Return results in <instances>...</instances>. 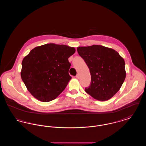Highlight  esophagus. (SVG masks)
Listing matches in <instances>:
<instances>
[{
    "label": "esophagus",
    "mask_w": 146,
    "mask_h": 146,
    "mask_svg": "<svg viewBox=\"0 0 146 146\" xmlns=\"http://www.w3.org/2000/svg\"><path fill=\"white\" fill-rule=\"evenodd\" d=\"M76 76V78L77 79H79V78H80V75H79V74H77Z\"/></svg>",
    "instance_id": "1"
}]
</instances>
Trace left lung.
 Returning <instances> with one entry per match:
<instances>
[{
	"label": "left lung",
	"instance_id": "1",
	"mask_svg": "<svg viewBox=\"0 0 146 146\" xmlns=\"http://www.w3.org/2000/svg\"><path fill=\"white\" fill-rule=\"evenodd\" d=\"M77 51L90 72V85L85 92L99 101L110 99L125 80L124 59L114 50L102 45L78 47Z\"/></svg>",
	"mask_w": 146,
	"mask_h": 146
}]
</instances>
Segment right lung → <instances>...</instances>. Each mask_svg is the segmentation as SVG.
<instances>
[{"label":"right lung","instance_id":"add662e5","mask_svg":"<svg viewBox=\"0 0 146 146\" xmlns=\"http://www.w3.org/2000/svg\"><path fill=\"white\" fill-rule=\"evenodd\" d=\"M75 51L74 48L55 44L32 49L22 62L21 78L29 92L42 102L55 99L72 78L68 58Z\"/></svg>","mask_w":146,"mask_h":146}]
</instances>
